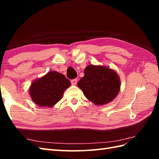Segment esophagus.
Segmentation results:
<instances>
[{
	"label": "esophagus",
	"instance_id": "34e87169",
	"mask_svg": "<svg viewBox=\"0 0 159 159\" xmlns=\"http://www.w3.org/2000/svg\"><path fill=\"white\" fill-rule=\"evenodd\" d=\"M71 83H72L73 85H76V83H77V79L72 80H71Z\"/></svg>",
	"mask_w": 159,
	"mask_h": 159
}]
</instances>
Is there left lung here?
<instances>
[{
	"label": "left lung",
	"instance_id": "1",
	"mask_svg": "<svg viewBox=\"0 0 159 159\" xmlns=\"http://www.w3.org/2000/svg\"><path fill=\"white\" fill-rule=\"evenodd\" d=\"M85 75L78 83L87 99L98 106L104 105L116 98L120 92L119 75L113 69L104 66H87Z\"/></svg>",
	"mask_w": 159,
	"mask_h": 159
}]
</instances>
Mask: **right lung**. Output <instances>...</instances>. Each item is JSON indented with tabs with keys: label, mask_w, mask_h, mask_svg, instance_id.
Listing matches in <instances>:
<instances>
[{
	"label": "right lung",
	"mask_w": 159,
	"mask_h": 159,
	"mask_svg": "<svg viewBox=\"0 0 159 159\" xmlns=\"http://www.w3.org/2000/svg\"><path fill=\"white\" fill-rule=\"evenodd\" d=\"M71 83L63 74L51 71L33 80L29 87L33 102L39 107H52L62 98L63 92Z\"/></svg>",
	"instance_id": "obj_1"
}]
</instances>
